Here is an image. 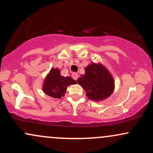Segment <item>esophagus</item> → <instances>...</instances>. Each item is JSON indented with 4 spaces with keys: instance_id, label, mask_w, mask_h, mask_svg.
I'll use <instances>...</instances> for the list:
<instances>
[{
    "instance_id": "1",
    "label": "esophagus",
    "mask_w": 153,
    "mask_h": 153,
    "mask_svg": "<svg viewBox=\"0 0 153 153\" xmlns=\"http://www.w3.org/2000/svg\"><path fill=\"white\" fill-rule=\"evenodd\" d=\"M72 77H73V78L74 79V80H77V79H78V75L76 73H73V74H72Z\"/></svg>"
}]
</instances>
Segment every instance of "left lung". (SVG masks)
<instances>
[{"instance_id": "1", "label": "left lung", "mask_w": 153, "mask_h": 153, "mask_svg": "<svg viewBox=\"0 0 153 153\" xmlns=\"http://www.w3.org/2000/svg\"><path fill=\"white\" fill-rule=\"evenodd\" d=\"M78 83L86 92L89 99L100 101L106 99L114 90V80L110 72L101 63L91 62L85 68V75Z\"/></svg>"}]
</instances>
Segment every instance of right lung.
Wrapping results in <instances>:
<instances>
[{
  "label": "right lung",
  "mask_w": 153,
  "mask_h": 153,
  "mask_svg": "<svg viewBox=\"0 0 153 153\" xmlns=\"http://www.w3.org/2000/svg\"><path fill=\"white\" fill-rule=\"evenodd\" d=\"M76 83L77 82L71 77L62 76L59 69L52 68L45 79L42 91L47 96L60 99L65 96L68 86Z\"/></svg>",
  "instance_id": "right-lung-1"
}]
</instances>
